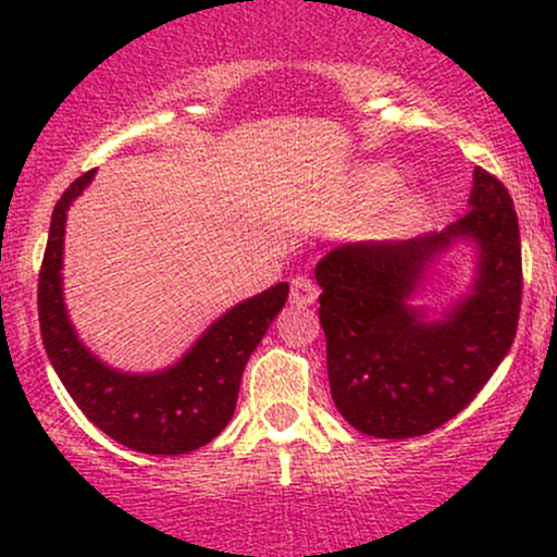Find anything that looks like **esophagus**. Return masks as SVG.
I'll return each mask as SVG.
<instances>
[{
  "label": "esophagus",
  "mask_w": 557,
  "mask_h": 557,
  "mask_svg": "<svg viewBox=\"0 0 557 557\" xmlns=\"http://www.w3.org/2000/svg\"><path fill=\"white\" fill-rule=\"evenodd\" d=\"M317 296H319V287L314 285V280H309L300 274V277H296L290 283V304L293 306H311L317 300Z\"/></svg>",
  "instance_id": "34e87169"
}]
</instances>
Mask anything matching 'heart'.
Masks as SVG:
<instances>
[{"instance_id":"1","label":"heart","mask_w":557,"mask_h":557,"mask_svg":"<svg viewBox=\"0 0 557 557\" xmlns=\"http://www.w3.org/2000/svg\"><path fill=\"white\" fill-rule=\"evenodd\" d=\"M395 181H398V177H395L393 170L372 168L361 181V201L367 203L372 201V198L382 196L385 190L393 188ZM421 207H424V201H421L417 194H411V190H398V194L387 196L385 201L369 214V220L363 222V233H367L369 238H393V235L403 233L408 225L417 222Z\"/></svg>"}]
</instances>
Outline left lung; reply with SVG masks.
<instances>
[{
	"instance_id": "8db88e82",
	"label": "left lung",
	"mask_w": 557,
	"mask_h": 557,
	"mask_svg": "<svg viewBox=\"0 0 557 557\" xmlns=\"http://www.w3.org/2000/svg\"><path fill=\"white\" fill-rule=\"evenodd\" d=\"M456 242L475 246V280L432 320L410 300ZM314 277L337 411L369 437H419L461 413L513 345L521 311L513 198L476 168L469 212L443 233L332 248Z\"/></svg>"
}]
</instances>
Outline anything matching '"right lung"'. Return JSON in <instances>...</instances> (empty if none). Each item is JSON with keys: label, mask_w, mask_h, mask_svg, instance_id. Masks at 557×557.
<instances>
[{"label": "right lung", "mask_w": 557, "mask_h": 557, "mask_svg": "<svg viewBox=\"0 0 557 557\" xmlns=\"http://www.w3.org/2000/svg\"><path fill=\"white\" fill-rule=\"evenodd\" d=\"M86 172L62 194L52 214L38 274V322L57 376L94 426L149 456H181L212 440L233 419L240 376L287 300V283L240 300L207 327L168 369L120 372L83 345L62 293L67 209L94 181Z\"/></svg>", "instance_id": "add662e5"}]
</instances>
